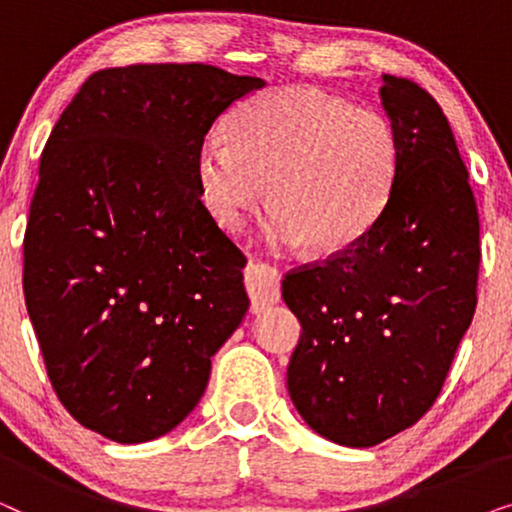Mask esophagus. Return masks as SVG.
Segmentation results:
<instances>
[{"label":"esophagus","mask_w":512,"mask_h":512,"mask_svg":"<svg viewBox=\"0 0 512 512\" xmlns=\"http://www.w3.org/2000/svg\"><path fill=\"white\" fill-rule=\"evenodd\" d=\"M244 284H247L251 298V312H263L265 307L279 303V275L275 270L265 268V265L251 263L244 272Z\"/></svg>","instance_id":"1"}]
</instances>
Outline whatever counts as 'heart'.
<instances>
[{
  "mask_svg": "<svg viewBox=\"0 0 512 512\" xmlns=\"http://www.w3.org/2000/svg\"><path fill=\"white\" fill-rule=\"evenodd\" d=\"M195 153L209 214L237 230L265 198V237L279 249L312 242L319 254L354 249L387 212L403 165L396 125L375 109L312 86L251 97Z\"/></svg>",
  "mask_w": 512,
  "mask_h": 512,
  "instance_id": "1",
  "label": "heart"
}]
</instances>
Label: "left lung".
I'll return each mask as SVG.
<instances>
[{
	"label": "left lung",
	"instance_id": "left-lung-1",
	"mask_svg": "<svg viewBox=\"0 0 512 512\" xmlns=\"http://www.w3.org/2000/svg\"><path fill=\"white\" fill-rule=\"evenodd\" d=\"M382 81L403 146L394 198L361 244L282 282L303 326L289 396L310 429L347 447L422 419L478 303V207L450 123L415 81Z\"/></svg>",
	"mask_w": 512,
	"mask_h": 512
}]
</instances>
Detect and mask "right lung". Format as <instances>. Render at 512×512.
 Segmentation results:
<instances>
[{
	"instance_id": "add662e5",
	"label": "right lung",
	"mask_w": 512,
	"mask_h": 512,
	"mask_svg": "<svg viewBox=\"0 0 512 512\" xmlns=\"http://www.w3.org/2000/svg\"><path fill=\"white\" fill-rule=\"evenodd\" d=\"M263 86L200 62L102 69L41 153L27 314L60 403L114 443L184 422L249 310L247 258L202 205L195 153Z\"/></svg>"
}]
</instances>
